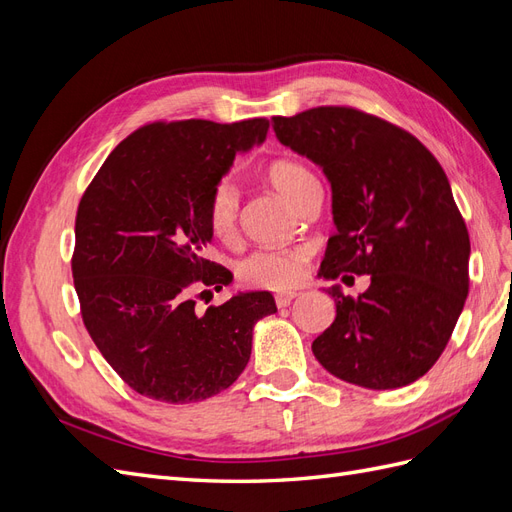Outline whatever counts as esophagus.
I'll list each match as a JSON object with an SVG mask.
<instances>
[{"mask_svg": "<svg viewBox=\"0 0 512 512\" xmlns=\"http://www.w3.org/2000/svg\"><path fill=\"white\" fill-rule=\"evenodd\" d=\"M297 297V292H280V294H275V305L277 307H286V305H290V301Z\"/></svg>", "mask_w": 512, "mask_h": 512, "instance_id": "esophagus-1", "label": "esophagus"}]
</instances>
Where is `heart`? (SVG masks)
Listing matches in <instances>:
<instances>
[{
  "label": "heart",
  "mask_w": 512,
  "mask_h": 512,
  "mask_svg": "<svg viewBox=\"0 0 512 512\" xmlns=\"http://www.w3.org/2000/svg\"><path fill=\"white\" fill-rule=\"evenodd\" d=\"M265 177L271 183V188L297 209L303 203V198L318 188L312 170L292 158H277L269 162ZM239 209L241 198L235 185L230 181H220L215 185L207 200V226L215 239L222 243L237 241ZM309 256H312V250L307 245L260 247V250H254L239 262L237 275L247 286L288 290L303 280Z\"/></svg>",
  "instance_id": "heart-1"
}]
</instances>
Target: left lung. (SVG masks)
<instances>
[{
	"label": "left lung",
	"instance_id": "8db88e82",
	"mask_svg": "<svg viewBox=\"0 0 512 512\" xmlns=\"http://www.w3.org/2000/svg\"><path fill=\"white\" fill-rule=\"evenodd\" d=\"M273 130L331 181L337 232L322 275L371 277L359 297L329 288L337 316L314 339L318 363L378 391L425 376L470 288L468 228L440 162L408 130L354 106L277 115Z\"/></svg>",
	"mask_w": 512,
	"mask_h": 512
}]
</instances>
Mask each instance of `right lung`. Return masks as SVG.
<instances>
[{
	"label": "right lung",
	"mask_w": 512,
	"mask_h": 512,
	"mask_svg": "<svg viewBox=\"0 0 512 512\" xmlns=\"http://www.w3.org/2000/svg\"><path fill=\"white\" fill-rule=\"evenodd\" d=\"M267 130L265 117L145 123L111 151L81 196L72 277L83 324L138 395L164 404L218 395L250 361L254 322L277 312L269 292L196 312L198 290L232 280L203 256L213 237L209 194Z\"/></svg>",
	"instance_id": "add662e5"
}]
</instances>
